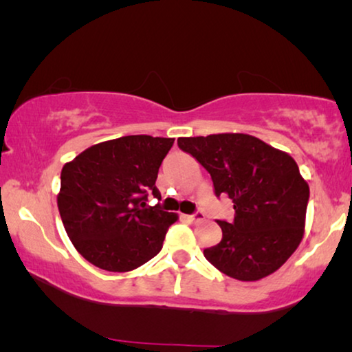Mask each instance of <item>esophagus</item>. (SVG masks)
<instances>
[{
	"mask_svg": "<svg viewBox=\"0 0 352 352\" xmlns=\"http://www.w3.org/2000/svg\"><path fill=\"white\" fill-rule=\"evenodd\" d=\"M184 218L192 224H199L205 219V214L204 213H197V214H192V216H184Z\"/></svg>",
	"mask_w": 352,
	"mask_h": 352,
	"instance_id": "esophagus-1",
	"label": "esophagus"
}]
</instances>
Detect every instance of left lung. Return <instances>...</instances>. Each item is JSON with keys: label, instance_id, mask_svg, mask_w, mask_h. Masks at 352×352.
Masks as SVG:
<instances>
[{"label": "left lung", "instance_id": "left-lung-1", "mask_svg": "<svg viewBox=\"0 0 352 352\" xmlns=\"http://www.w3.org/2000/svg\"><path fill=\"white\" fill-rule=\"evenodd\" d=\"M177 146L210 173L216 195L234 204L218 221L223 239L204 254L226 276L254 282L276 272L305 237L309 186L287 152L243 133L179 138Z\"/></svg>", "mask_w": 352, "mask_h": 352}]
</instances>
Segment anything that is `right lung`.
I'll return each instance as SVG.
<instances>
[{
	"label": "right lung",
	"mask_w": 352,
	"mask_h": 352,
	"mask_svg": "<svg viewBox=\"0 0 352 352\" xmlns=\"http://www.w3.org/2000/svg\"><path fill=\"white\" fill-rule=\"evenodd\" d=\"M173 138L146 134L94 144L67 162L57 206L65 232L81 256L109 272L138 269L160 253L176 213L147 206L155 197L163 158Z\"/></svg>",
	"instance_id": "right-lung-1"
}]
</instances>
